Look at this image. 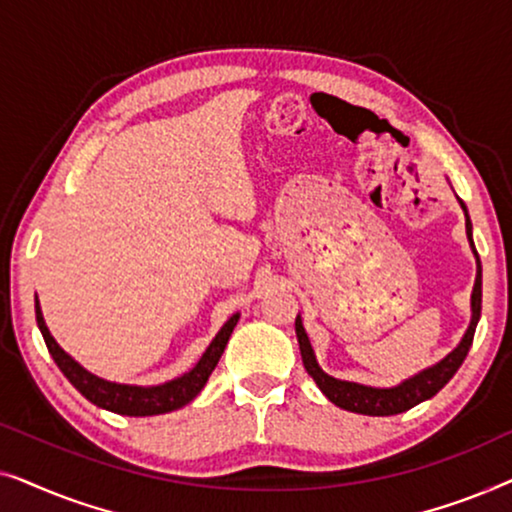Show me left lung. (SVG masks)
<instances>
[{
	"label": "left lung",
	"instance_id": "8db88e82",
	"mask_svg": "<svg viewBox=\"0 0 512 512\" xmlns=\"http://www.w3.org/2000/svg\"><path fill=\"white\" fill-rule=\"evenodd\" d=\"M459 205L466 214V235H468V242H471V249L475 254V263H478V272H475V284H473V293H471V324H468V331L464 333V338H461L459 345L454 347L443 361H438L436 366L426 368V370H422V373H417L415 377H410V380H405L389 389L338 380V377H331L319 368L317 356H314V349L310 345V338H307L303 321H300V314L296 317V335H298L300 356H303V366L307 370V375L317 382V387L324 391V396L328 398V401L338 405V408L349 410V412H359V415H370V417L398 415V412L415 408L417 403L436 396L438 391L452 380L461 363H464L468 349H471V345H473L475 326H478V321H480L482 265H480V256H478V251H475V244H473L471 216H468V209L464 202L459 200Z\"/></svg>",
	"mask_w": 512,
	"mask_h": 512
}]
</instances>
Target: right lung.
<instances>
[{
    "label": "right lung",
    "instance_id": "obj_1",
    "mask_svg": "<svg viewBox=\"0 0 512 512\" xmlns=\"http://www.w3.org/2000/svg\"><path fill=\"white\" fill-rule=\"evenodd\" d=\"M34 312H37V324H39L41 335H44L48 352H51L53 361L58 363L62 375H65L90 403H95L97 408L111 410L116 412V415H128V417L163 415V412L179 410L184 408L186 403H191L193 398L200 394L202 387L207 384L209 375H212V370L221 359L223 349L228 345L230 333H233L237 319H240V314H233V317L223 324L221 331L216 333V338L212 340V345L205 349V354L200 356V361L195 363L188 373H184L181 377H174V380L165 384H156V387H137V384L109 382L93 373H88L81 363H76L72 356H69L58 342H55L44 321V314H41L37 298H34Z\"/></svg>",
    "mask_w": 512,
    "mask_h": 512
}]
</instances>
